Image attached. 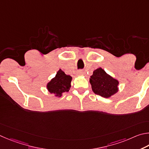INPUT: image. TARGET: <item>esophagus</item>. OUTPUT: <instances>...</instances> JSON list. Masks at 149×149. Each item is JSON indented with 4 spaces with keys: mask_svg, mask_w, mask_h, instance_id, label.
<instances>
[{
    "mask_svg": "<svg viewBox=\"0 0 149 149\" xmlns=\"http://www.w3.org/2000/svg\"><path fill=\"white\" fill-rule=\"evenodd\" d=\"M82 73H83L82 70H79V71H78L77 74H78V75H81V74H82Z\"/></svg>",
    "mask_w": 149,
    "mask_h": 149,
    "instance_id": "34e87169",
    "label": "esophagus"
}]
</instances>
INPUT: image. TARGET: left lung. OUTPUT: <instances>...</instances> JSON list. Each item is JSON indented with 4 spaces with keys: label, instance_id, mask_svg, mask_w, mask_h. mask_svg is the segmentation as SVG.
Wrapping results in <instances>:
<instances>
[{
    "label": "left lung",
    "instance_id": "left-lung-1",
    "mask_svg": "<svg viewBox=\"0 0 149 149\" xmlns=\"http://www.w3.org/2000/svg\"><path fill=\"white\" fill-rule=\"evenodd\" d=\"M90 83L93 92L101 97L109 98L118 92V80L107 74L101 67L93 72L90 78Z\"/></svg>",
    "mask_w": 149,
    "mask_h": 149
}]
</instances>
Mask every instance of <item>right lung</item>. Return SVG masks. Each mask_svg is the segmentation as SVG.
I'll list each match as a JSON object with an SVG mask.
<instances>
[{
  "label": "right lung",
  "mask_w": 149,
  "mask_h": 149,
  "mask_svg": "<svg viewBox=\"0 0 149 149\" xmlns=\"http://www.w3.org/2000/svg\"><path fill=\"white\" fill-rule=\"evenodd\" d=\"M72 79V77L66 74L64 71L59 69L56 76L47 83L46 88L49 93H53L56 97H60L63 93L69 91Z\"/></svg>",
  "instance_id": "add662e5"
}]
</instances>
